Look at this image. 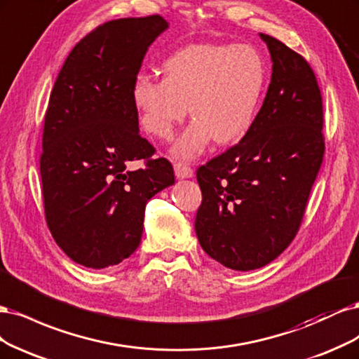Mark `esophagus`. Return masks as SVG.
I'll return each instance as SVG.
<instances>
[{"instance_id": "34e87169", "label": "esophagus", "mask_w": 359, "mask_h": 359, "mask_svg": "<svg viewBox=\"0 0 359 359\" xmlns=\"http://www.w3.org/2000/svg\"><path fill=\"white\" fill-rule=\"evenodd\" d=\"M175 175L177 179H189L194 176V170L187 164L177 163L175 164Z\"/></svg>"}]
</instances>
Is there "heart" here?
I'll return each mask as SVG.
<instances>
[{
  "label": "heart",
  "mask_w": 359,
  "mask_h": 359,
  "mask_svg": "<svg viewBox=\"0 0 359 359\" xmlns=\"http://www.w3.org/2000/svg\"><path fill=\"white\" fill-rule=\"evenodd\" d=\"M163 80L138 76L133 102L143 128L171 140L189 111L194 121L172 155L189 161L204 152L212 138L234 143L252 126L267 83V64L250 44H191L161 65Z\"/></svg>",
  "instance_id": "obj_1"
}]
</instances>
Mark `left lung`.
Returning a JSON list of instances; mask_svg holds the SVG:
<instances>
[{"instance_id": "obj_1", "label": "left lung", "mask_w": 359, "mask_h": 359, "mask_svg": "<svg viewBox=\"0 0 359 359\" xmlns=\"http://www.w3.org/2000/svg\"><path fill=\"white\" fill-rule=\"evenodd\" d=\"M259 36L273 61L262 107L236 146L196 170V237L207 255L237 271L261 269L291 245L325 152L313 70L282 41Z\"/></svg>"}]
</instances>
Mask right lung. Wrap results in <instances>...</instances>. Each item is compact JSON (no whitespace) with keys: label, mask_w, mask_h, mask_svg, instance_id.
Listing matches in <instances>:
<instances>
[{"label":"right lung","mask_w":359,"mask_h":359,"mask_svg":"<svg viewBox=\"0 0 359 359\" xmlns=\"http://www.w3.org/2000/svg\"><path fill=\"white\" fill-rule=\"evenodd\" d=\"M168 24L159 15L110 20L65 60L44 116L40 175L46 222L68 258L107 269L143 234L146 203L175 183L165 158L138 131L133 85L147 48ZM131 160L144 167L130 172Z\"/></svg>","instance_id":"1"}]
</instances>
